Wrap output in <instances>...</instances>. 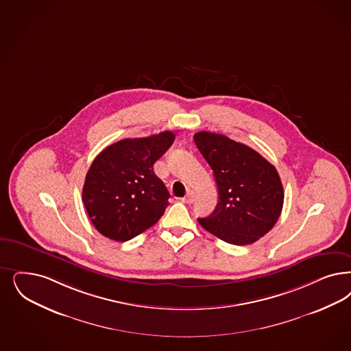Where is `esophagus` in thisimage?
I'll list each match as a JSON object with an SVG mask.
<instances>
[{
  "instance_id": "esophagus-1",
  "label": "esophagus",
  "mask_w": 351,
  "mask_h": 351,
  "mask_svg": "<svg viewBox=\"0 0 351 351\" xmlns=\"http://www.w3.org/2000/svg\"><path fill=\"white\" fill-rule=\"evenodd\" d=\"M184 204H192L194 201V191H188L186 195L182 199Z\"/></svg>"
}]
</instances>
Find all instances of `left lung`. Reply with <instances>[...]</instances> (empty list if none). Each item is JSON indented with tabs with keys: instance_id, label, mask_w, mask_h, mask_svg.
I'll use <instances>...</instances> for the list:
<instances>
[{
	"instance_id": "left-lung-1",
	"label": "left lung",
	"mask_w": 351,
	"mask_h": 351,
	"mask_svg": "<svg viewBox=\"0 0 351 351\" xmlns=\"http://www.w3.org/2000/svg\"><path fill=\"white\" fill-rule=\"evenodd\" d=\"M194 143L213 169L219 202L199 224L232 245L258 241L274 228L282 210L278 172L254 149L219 133L194 134Z\"/></svg>"
}]
</instances>
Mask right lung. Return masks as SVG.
<instances>
[{"label": "right lung", "mask_w": 351, "mask_h": 351, "mask_svg": "<svg viewBox=\"0 0 351 351\" xmlns=\"http://www.w3.org/2000/svg\"><path fill=\"white\" fill-rule=\"evenodd\" d=\"M173 140L171 131L124 138L97 156L85 176L83 202L101 234L128 241L165 214L169 193L153 166Z\"/></svg>", "instance_id": "right-lung-1"}]
</instances>
